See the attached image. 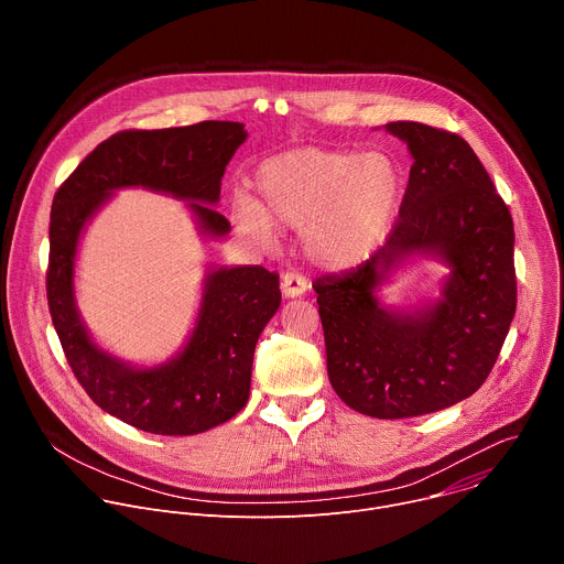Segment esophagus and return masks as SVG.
Returning <instances> with one entry per match:
<instances>
[{"instance_id": "obj_1", "label": "esophagus", "mask_w": 564, "mask_h": 564, "mask_svg": "<svg viewBox=\"0 0 564 564\" xmlns=\"http://www.w3.org/2000/svg\"><path fill=\"white\" fill-rule=\"evenodd\" d=\"M281 290L288 299H294V296H301L305 290H307V279L299 272H285L281 276Z\"/></svg>"}]
</instances>
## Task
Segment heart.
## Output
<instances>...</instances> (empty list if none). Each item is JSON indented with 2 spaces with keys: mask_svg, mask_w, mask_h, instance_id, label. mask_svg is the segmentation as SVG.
<instances>
[{
  "mask_svg": "<svg viewBox=\"0 0 564 564\" xmlns=\"http://www.w3.org/2000/svg\"><path fill=\"white\" fill-rule=\"evenodd\" d=\"M257 203L238 198L234 216L268 243L274 227L303 229L307 252L326 265L361 261L388 236L404 176L386 153L303 147L268 158L254 174Z\"/></svg>",
  "mask_w": 564,
  "mask_h": 564,
  "instance_id": "heart-1",
  "label": "heart"
}]
</instances>
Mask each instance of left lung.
I'll use <instances>...</instances> for the list:
<instances>
[{
  "label": "left lung",
  "mask_w": 564,
  "mask_h": 564,
  "mask_svg": "<svg viewBox=\"0 0 564 564\" xmlns=\"http://www.w3.org/2000/svg\"><path fill=\"white\" fill-rule=\"evenodd\" d=\"M413 167L386 243L361 265L318 276L328 377L350 409L415 417L470 397L494 370L516 314L513 218L470 144L446 129L399 120ZM415 251L452 265L445 299L415 315L383 311L376 285Z\"/></svg>",
  "instance_id": "left-lung-1"
}]
</instances>
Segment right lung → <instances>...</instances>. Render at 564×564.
Wrapping results in <instances>:
<instances>
[{
  "instance_id": "right-lung-1",
  "label": "right lung",
  "mask_w": 564,
  "mask_h": 564,
  "mask_svg": "<svg viewBox=\"0 0 564 564\" xmlns=\"http://www.w3.org/2000/svg\"><path fill=\"white\" fill-rule=\"evenodd\" d=\"M246 135L243 124L225 120L118 131L55 192L46 299L64 357L102 411L144 433L196 435L248 404L254 348L281 303L279 274L261 265L212 272L183 355L167 366L133 370L98 350L75 312L73 261L79 231L113 189L140 185L196 200L189 207L200 227L212 236L227 234V218L212 205Z\"/></svg>"
}]
</instances>
